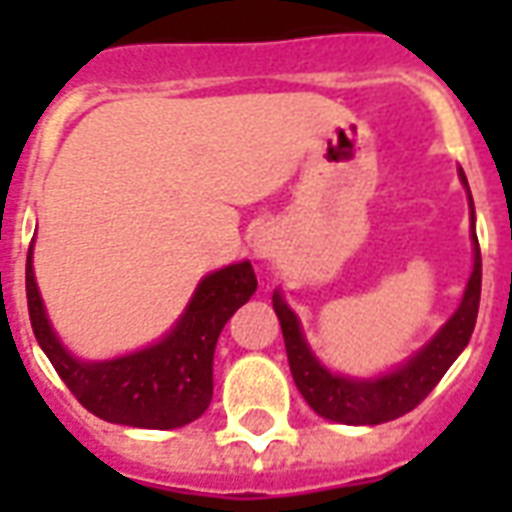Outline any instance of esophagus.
I'll return each instance as SVG.
<instances>
[{"mask_svg":"<svg viewBox=\"0 0 512 512\" xmlns=\"http://www.w3.org/2000/svg\"><path fill=\"white\" fill-rule=\"evenodd\" d=\"M252 246H255L257 257H274V252H277V235H274V230L263 227V230L255 235Z\"/></svg>","mask_w":512,"mask_h":512,"instance_id":"obj_1","label":"esophagus"}]
</instances>
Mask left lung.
<instances>
[{
	"label": "left lung",
	"instance_id": "left-lung-1",
	"mask_svg": "<svg viewBox=\"0 0 512 512\" xmlns=\"http://www.w3.org/2000/svg\"><path fill=\"white\" fill-rule=\"evenodd\" d=\"M461 178L466 183L463 172ZM469 205H472V194H469ZM472 238L474 271L458 312L444 323V329L408 365L389 373V376L376 378V381H351V378L332 376L326 367L318 365V359L310 354V348L301 337L296 315L288 310L282 296L274 293V312H277L282 337H285L290 373H293V381L315 414L343 422V425H381V422L408 414L411 408H417L433 392V386L439 384L441 376L450 370L452 362L469 343L474 321H477V310H480L483 257H480V244L474 235V205Z\"/></svg>",
	"mask_w": 512,
	"mask_h": 512
}]
</instances>
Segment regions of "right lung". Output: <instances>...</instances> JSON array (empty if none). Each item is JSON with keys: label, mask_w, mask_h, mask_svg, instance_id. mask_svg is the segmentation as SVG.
I'll return each instance as SVG.
<instances>
[{"label": "right lung", "mask_w": 512, "mask_h": 512, "mask_svg": "<svg viewBox=\"0 0 512 512\" xmlns=\"http://www.w3.org/2000/svg\"><path fill=\"white\" fill-rule=\"evenodd\" d=\"M255 290L257 277L249 263L222 268L202 279L186 315L161 343L112 362L84 365L51 332L32 274V249L27 252V307L40 348L87 411L131 428H180L205 414L213 397L219 332Z\"/></svg>", "instance_id": "obj_1"}]
</instances>
